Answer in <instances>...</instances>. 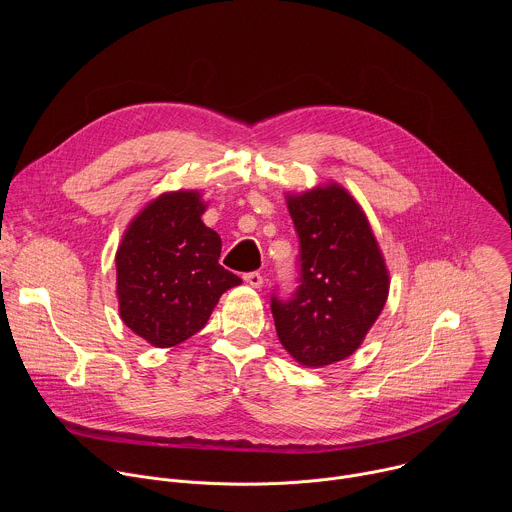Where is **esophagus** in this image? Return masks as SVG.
Here are the masks:
<instances>
[{
  "mask_svg": "<svg viewBox=\"0 0 512 512\" xmlns=\"http://www.w3.org/2000/svg\"><path fill=\"white\" fill-rule=\"evenodd\" d=\"M243 279L251 285V287H261L263 285V275L257 273V271H249L243 275Z\"/></svg>",
  "mask_w": 512,
  "mask_h": 512,
  "instance_id": "34e87169",
  "label": "esophagus"
}]
</instances>
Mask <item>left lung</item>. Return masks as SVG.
Listing matches in <instances>:
<instances>
[{"instance_id": "obj_1", "label": "left lung", "mask_w": 512, "mask_h": 512, "mask_svg": "<svg viewBox=\"0 0 512 512\" xmlns=\"http://www.w3.org/2000/svg\"><path fill=\"white\" fill-rule=\"evenodd\" d=\"M300 239V285L271 298L283 348L304 367L350 356L389 296V271L360 204L336 182L287 194Z\"/></svg>"}]
</instances>
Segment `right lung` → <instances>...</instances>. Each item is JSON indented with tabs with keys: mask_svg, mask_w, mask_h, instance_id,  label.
<instances>
[{
	"mask_svg": "<svg viewBox=\"0 0 512 512\" xmlns=\"http://www.w3.org/2000/svg\"><path fill=\"white\" fill-rule=\"evenodd\" d=\"M204 210L196 190L164 192L143 206L119 243V316L152 346L170 348L194 336L218 298L241 283L218 263L223 243L202 223Z\"/></svg>",
	"mask_w": 512,
	"mask_h": 512,
	"instance_id": "add662e5",
	"label": "right lung"
}]
</instances>
